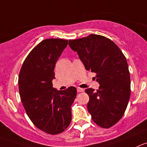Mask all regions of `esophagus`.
I'll use <instances>...</instances> for the list:
<instances>
[{
	"mask_svg": "<svg viewBox=\"0 0 147 147\" xmlns=\"http://www.w3.org/2000/svg\"><path fill=\"white\" fill-rule=\"evenodd\" d=\"M77 90H78V92H83V91H84V89L78 87L77 88Z\"/></svg>",
	"mask_w": 147,
	"mask_h": 147,
	"instance_id": "esophagus-1",
	"label": "esophagus"
}]
</instances>
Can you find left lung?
<instances>
[{"label": "left lung", "mask_w": 147, "mask_h": 147, "mask_svg": "<svg viewBox=\"0 0 147 147\" xmlns=\"http://www.w3.org/2000/svg\"><path fill=\"white\" fill-rule=\"evenodd\" d=\"M86 70L96 74L98 90L86 89L88 110L98 126L109 128L121 119L131 95V79L125 57L112 40L99 35L69 40Z\"/></svg>", "instance_id": "obj_1"}]
</instances>
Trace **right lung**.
<instances>
[{
	"label": "right lung",
	"mask_w": 147,
	"mask_h": 147,
	"mask_svg": "<svg viewBox=\"0 0 147 147\" xmlns=\"http://www.w3.org/2000/svg\"><path fill=\"white\" fill-rule=\"evenodd\" d=\"M68 40L50 38L41 41L28 54L19 75L20 97L29 118L38 129L51 135L62 133L72 120L71 106L76 88H53L54 67Z\"/></svg>",
	"instance_id": "add662e5"
}]
</instances>
